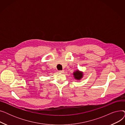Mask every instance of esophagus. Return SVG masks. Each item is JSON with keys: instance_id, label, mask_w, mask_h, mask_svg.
I'll use <instances>...</instances> for the list:
<instances>
[{"instance_id": "34e87169", "label": "esophagus", "mask_w": 125, "mask_h": 125, "mask_svg": "<svg viewBox=\"0 0 125 125\" xmlns=\"http://www.w3.org/2000/svg\"><path fill=\"white\" fill-rule=\"evenodd\" d=\"M58 73H64V71L63 70H59L58 71Z\"/></svg>"}]
</instances>
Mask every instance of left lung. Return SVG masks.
Instances as JSON below:
<instances>
[{
  "mask_svg": "<svg viewBox=\"0 0 125 125\" xmlns=\"http://www.w3.org/2000/svg\"><path fill=\"white\" fill-rule=\"evenodd\" d=\"M73 74L74 75L75 79L77 80H80L83 76V73L78 70L74 71Z\"/></svg>",
  "mask_w": 125,
  "mask_h": 125,
  "instance_id": "obj_1",
  "label": "left lung"
}]
</instances>
